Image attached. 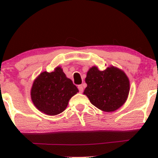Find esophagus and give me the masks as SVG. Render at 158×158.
Returning a JSON list of instances; mask_svg holds the SVG:
<instances>
[{"label":"esophagus","instance_id":"34e87169","mask_svg":"<svg viewBox=\"0 0 158 158\" xmlns=\"http://www.w3.org/2000/svg\"><path fill=\"white\" fill-rule=\"evenodd\" d=\"M78 88H79V92H80V93H82L83 90H84V88H83V85H79V86H78Z\"/></svg>","mask_w":158,"mask_h":158}]
</instances>
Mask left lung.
Listing matches in <instances>:
<instances>
[{
  "label": "left lung",
  "instance_id": "8db88e82",
  "mask_svg": "<svg viewBox=\"0 0 158 158\" xmlns=\"http://www.w3.org/2000/svg\"><path fill=\"white\" fill-rule=\"evenodd\" d=\"M85 95L92 105L106 112L117 110L126 102L130 82L123 70L110 66L105 70L93 66L87 72Z\"/></svg>",
  "mask_w": 158,
  "mask_h": 158
}]
</instances>
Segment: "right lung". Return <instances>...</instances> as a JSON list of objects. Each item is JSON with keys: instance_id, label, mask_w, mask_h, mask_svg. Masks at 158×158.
<instances>
[{"instance_id": "1", "label": "right lung", "mask_w": 158, "mask_h": 158, "mask_svg": "<svg viewBox=\"0 0 158 158\" xmlns=\"http://www.w3.org/2000/svg\"><path fill=\"white\" fill-rule=\"evenodd\" d=\"M78 92L71 79L58 66L51 73L44 71L36 77L30 95L38 110L47 115L55 116L66 109L70 98Z\"/></svg>"}]
</instances>
